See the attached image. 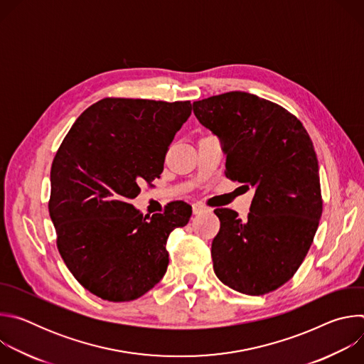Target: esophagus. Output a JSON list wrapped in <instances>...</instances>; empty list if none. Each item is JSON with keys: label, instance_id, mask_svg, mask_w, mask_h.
I'll use <instances>...</instances> for the list:
<instances>
[{"label": "esophagus", "instance_id": "34e87169", "mask_svg": "<svg viewBox=\"0 0 364 364\" xmlns=\"http://www.w3.org/2000/svg\"><path fill=\"white\" fill-rule=\"evenodd\" d=\"M204 212H212V209H209V207H205L200 203H196L193 204V213L194 215H200V213H204Z\"/></svg>", "mask_w": 364, "mask_h": 364}]
</instances>
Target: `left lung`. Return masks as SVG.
Instances as JSON below:
<instances>
[{"instance_id": "left-lung-1", "label": "left lung", "mask_w": 364, "mask_h": 364, "mask_svg": "<svg viewBox=\"0 0 364 364\" xmlns=\"http://www.w3.org/2000/svg\"><path fill=\"white\" fill-rule=\"evenodd\" d=\"M222 142L226 177L252 187L247 220L216 209L213 269L229 288L264 295L289 281L314 240L321 213L318 160L302 124L274 102L228 92L193 103Z\"/></svg>"}]
</instances>
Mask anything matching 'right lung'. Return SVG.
Listing matches in <instances>:
<instances>
[{
  "instance_id": "1",
  "label": "right lung",
  "mask_w": 364,
  "mask_h": 364,
  "mask_svg": "<svg viewBox=\"0 0 364 364\" xmlns=\"http://www.w3.org/2000/svg\"><path fill=\"white\" fill-rule=\"evenodd\" d=\"M190 115V100L105 97L65 136L51 164L48 212L66 267L93 295L132 301L167 272V239L188 223L191 205L174 201L148 220L129 200L141 183L160 178Z\"/></svg>"
}]
</instances>
